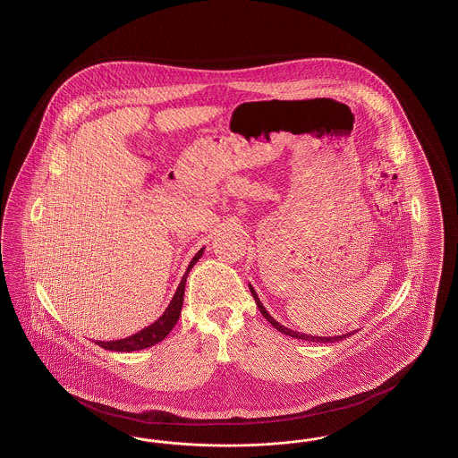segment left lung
<instances>
[{
    "mask_svg": "<svg viewBox=\"0 0 458 458\" xmlns=\"http://www.w3.org/2000/svg\"><path fill=\"white\" fill-rule=\"evenodd\" d=\"M249 290H250V293L254 296V300H256L257 307H259V310L260 313L266 317V320L275 327L276 330H279V332H283V334H286V335H292L293 339H301V341H309V343H335V341H343V339H346L349 337L351 334H354V332H349V334H343V335H334V337H320V335H309V334H301V332H296V330L288 329V327H284V326H281L277 320H276L275 317H271V313L264 309V305L260 303V300H259V296H257L256 290L252 288V284H249Z\"/></svg>",
    "mask_w": 458,
    "mask_h": 458,
    "instance_id": "8db88e82",
    "label": "left lung"
}]
</instances>
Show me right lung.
I'll list each match as a JSON object with an SVG mask.
<instances>
[{"label":"right lung","mask_w":458,"mask_h":458,"mask_svg":"<svg viewBox=\"0 0 458 458\" xmlns=\"http://www.w3.org/2000/svg\"><path fill=\"white\" fill-rule=\"evenodd\" d=\"M204 247L201 250L192 257L191 264L187 266V271L182 276L177 292L174 294L172 301L168 303V307L165 309L164 315L155 320L151 326H148L143 330L129 335L126 339H117V341H97L95 344L100 348L109 349V351H117V352H131V351H140V349L151 348L158 343H162L165 337L170 334V330L174 329V326L177 324L179 317H181V310H182L183 303V290H185V281L187 276L191 273V269L194 267V264L201 259Z\"/></svg>","instance_id":"right-lung-1"}]
</instances>
